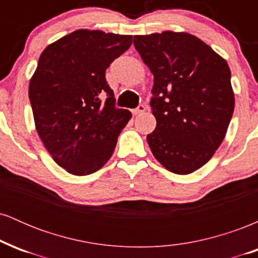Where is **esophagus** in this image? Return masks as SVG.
Returning <instances> with one entry per match:
<instances>
[{"label":"esophagus","instance_id":"esophagus-1","mask_svg":"<svg viewBox=\"0 0 258 258\" xmlns=\"http://www.w3.org/2000/svg\"><path fill=\"white\" fill-rule=\"evenodd\" d=\"M146 109H147V106H146V105L139 104V105H138V108H137V109H135V110H133V114H135V115L142 114V112L146 111Z\"/></svg>","mask_w":258,"mask_h":258}]
</instances>
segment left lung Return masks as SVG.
Returning <instances> with one entry per match:
<instances>
[{
	"mask_svg": "<svg viewBox=\"0 0 258 258\" xmlns=\"http://www.w3.org/2000/svg\"><path fill=\"white\" fill-rule=\"evenodd\" d=\"M133 44L154 75L156 127L147 136L153 155L173 173L199 170L221 146L233 116L227 61L188 32L136 35Z\"/></svg>",
	"mask_w": 258,
	"mask_h": 258,
	"instance_id": "left-lung-1",
	"label": "left lung"
}]
</instances>
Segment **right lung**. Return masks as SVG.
<instances>
[{"label": "right lung", "mask_w": 258, "mask_h": 258, "mask_svg": "<svg viewBox=\"0 0 258 258\" xmlns=\"http://www.w3.org/2000/svg\"><path fill=\"white\" fill-rule=\"evenodd\" d=\"M132 44L131 35L81 29L47 46L29 85L35 127L53 160L75 176L111 158L132 114L115 106L105 70Z\"/></svg>", "instance_id": "1"}]
</instances>
